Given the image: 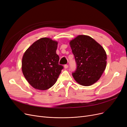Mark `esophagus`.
Returning a JSON list of instances; mask_svg holds the SVG:
<instances>
[{
    "instance_id": "esophagus-1",
    "label": "esophagus",
    "mask_w": 127,
    "mask_h": 127,
    "mask_svg": "<svg viewBox=\"0 0 127 127\" xmlns=\"http://www.w3.org/2000/svg\"><path fill=\"white\" fill-rule=\"evenodd\" d=\"M64 68L65 69H67V68H68V65H67V64H65L64 66Z\"/></svg>"
}]
</instances>
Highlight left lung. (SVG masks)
Here are the masks:
<instances>
[{
    "mask_svg": "<svg viewBox=\"0 0 127 127\" xmlns=\"http://www.w3.org/2000/svg\"><path fill=\"white\" fill-rule=\"evenodd\" d=\"M77 64L72 75L80 85L88 86L100 78L106 65L104 49L91 37L79 35L69 42Z\"/></svg>",
    "mask_w": 127,
    "mask_h": 127,
    "instance_id": "1",
    "label": "left lung"
}]
</instances>
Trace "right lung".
Wrapping results in <instances>:
<instances>
[{
	"mask_svg": "<svg viewBox=\"0 0 127 127\" xmlns=\"http://www.w3.org/2000/svg\"><path fill=\"white\" fill-rule=\"evenodd\" d=\"M58 43L50 38H41L34 42L23 56V74L36 90H46L51 87L64 68L58 64L59 57L56 53Z\"/></svg>",
	"mask_w": 127,
	"mask_h": 127,
	"instance_id": "1",
	"label": "right lung"
}]
</instances>
